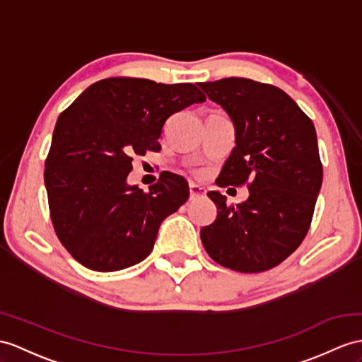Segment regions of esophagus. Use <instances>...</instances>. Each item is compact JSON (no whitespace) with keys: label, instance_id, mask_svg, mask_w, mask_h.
Returning <instances> with one entry per match:
<instances>
[{"label":"esophagus","instance_id":"1","mask_svg":"<svg viewBox=\"0 0 362 362\" xmlns=\"http://www.w3.org/2000/svg\"><path fill=\"white\" fill-rule=\"evenodd\" d=\"M189 189H190V199H195V198H199L206 193V190L202 189L201 186H198V184L195 182H190L189 184Z\"/></svg>","mask_w":362,"mask_h":362}]
</instances>
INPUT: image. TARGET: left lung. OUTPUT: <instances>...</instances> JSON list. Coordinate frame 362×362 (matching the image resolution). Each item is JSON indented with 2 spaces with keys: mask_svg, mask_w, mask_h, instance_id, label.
Listing matches in <instances>:
<instances>
[{
  "mask_svg": "<svg viewBox=\"0 0 362 362\" xmlns=\"http://www.w3.org/2000/svg\"><path fill=\"white\" fill-rule=\"evenodd\" d=\"M235 126V147L216 184H249V198L226 204L209 192L216 219L201 228L209 257L221 266L258 273L278 266L303 243L322 184L318 139L312 119L275 86L247 78L201 83Z\"/></svg>",
  "mask_w": 362,
  "mask_h": 362,
  "instance_id": "1",
  "label": "left lung"
}]
</instances>
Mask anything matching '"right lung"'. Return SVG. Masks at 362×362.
I'll return each mask as SVG.
<instances>
[{
    "mask_svg": "<svg viewBox=\"0 0 362 362\" xmlns=\"http://www.w3.org/2000/svg\"><path fill=\"white\" fill-rule=\"evenodd\" d=\"M206 95L195 84L107 78L59 115L46 160L52 223L72 257L96 272L141 262L164 219L189 198V184L164 172L148 192L130 186L134 155L160 151L167 119Z\"/></svg>",
    "mask_w": 362,
    "mask_h": 362,
    "instance_id": "1",
    "label": "right lung"
}]
</instances>
